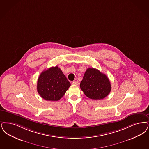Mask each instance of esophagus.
I'll use <instances>...</instances> for the list:
<instances>
[{
    "label": "esophagus",
    "mask_w": 149,
    "mask_h": 149,
    "mask_svg": "<svg viewBox=\"0 0 149 149\" xmlns=\"http://www.w3.org/2000/svg\"><path fill=\"white\" fill-rule=\"evenodd\" d=\"M72 84L73 85H77L79 84V83L77 81H73L72 82Z\"/></svg>",
    "instance_id": "esophagus-1"
}]
</instances>
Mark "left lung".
I'll return each mask as SVG.
<instances>
[{
    "label": "left lung",
    "mask_w": 149,
    "mask_h": 149,
    "mask_svg": "<svg viewBox=\"0 0 149 149\" xmlns=\"http://www.w3.org/2000/svg\"><path fill=\"white\" fill-rule=\"evenodd\" d=\"M80 86L85 95L93 100L105 98L111 89L107 76L99 70L90 68L85 72Z\"/></svg>",
    "instance_id": "1"
}]
</instances>
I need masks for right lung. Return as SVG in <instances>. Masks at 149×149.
Listing matches in <instances>:
<instances>
[{"instance_id":"1","label":"right lung","mask_w":149,"mask_h":149,"mask_svg":"<svg viewBox=\"0 0 149 149\" xmlns=\"http://www.w3.org/2000/svg\"><path fill=\"white\" fill-rule=\"evenodd\" d=\"M70 82L58 66H53L40 74L38 79L37 91L48 101H58L70 86Z\"/></svg>"}]
</instances>
